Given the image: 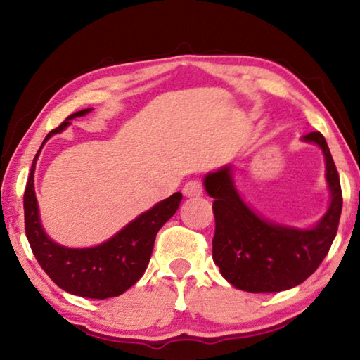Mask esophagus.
Here are the masks:
<instances>
[{
  "mask_svg": "<svg viewBox=\"0 0 360 360\" xmlns=\"http://www.w3.org/2000/svg\"><path fill=\"white\" fill-rule=\"evenodd\" d=\"M182 192H184L186 197H200V195L203 193V186L198 179H191L188 182H186Z\"/></svg>",
  "mask_w": 360,
  "mask_h": 360,
  "instance_id": "esophagus-1",
  "label": "esophagus"
}]
</instances>
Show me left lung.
Segmentation results:
<instances>
[{
    "label": "left lung",
    "mask_w": 360,
    "mask_h": 360,
    "mask_svg": "<svg viewBox=\"0 0 360 360\" xmlns=\"http://www.w3.org/2000/svg\"><path fill=\"white\" fill-rule=\"evenodd\" d=\"M303 139L324 152L332 192L328 211L311 230L281 227L254 214L236 193L229 167L205 178L206 192L214 198L212 259L222 276L241 290L281 292L302 284L318 270L337 235L343 206L337 167L319 131L307 133Z\"/></svg>",
    "instance_id": "obj_1"
}]
</instances>
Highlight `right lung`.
Masks as SVG:
<instances>
[{
	"mask_svg": "<svg viewBox=\"0 0 360 360\" xmlns=\"http://www.w3.org/2000/svg\"><path fill=\"white\" fill-rule=\"evenodd\" d=\"M87 112H90V109H82L68 115L57 129L49 131L41 148L52 135L63 131L70 125L71 119L81 117ZM41 148L33 158L32 172L23 195L25 233L36 260L49 278L70 294L95 298V300H105L124 294L144 275L154 249L157 231L179 208L182 200L181 192L173 193L172 197L157 203L152 210L143 212L117 235L100 246L85 249L60 246L47 238L39 222L33 173Z\"/></svg>",
	"mask_w": 360,
	"mask_h": 360,
	"instance_id": "add662e5",
	"label": "right lung"
}]
</instances>
